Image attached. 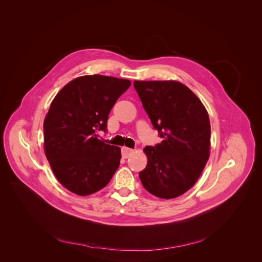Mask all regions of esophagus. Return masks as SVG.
<instances>
[{
    "label": "esophagus",
    "instance_id": "esophagus-1",
    "mask_svg": "<svg viewBox=\"0 0 262 262\" xmlns=\"http://www.w3.org/2000/svg\"><path fill=\"white\" fill-rule=\"evenodd\" d=\"M133 151L134 150L128 148V147H122V156L124 158H128L133 153Z\"/></svg>",
    "mask_w": 262,
    "mask_h": 262
}]
</instances>
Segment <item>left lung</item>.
I'll use <instances>...</instances> for the list:
<instances>
[{"mask_svg":"<svg viewBox=\"0 0 262 262\" xmlns=\"http://www.w3.org/2000/svg\"><path fill=\"white\" fill-rule=\"evenodd\" d=\"M144 110L163 140L146 146L139 178L160 199L184 194L200 178L210 156L211 125L201 100L177 80H134Z\"/></svg>","mask_w":262,"mask_h":262,"instance_id":"obj_1","label":"left lung"}]
</instances>
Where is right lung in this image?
<instances>
[{
  "instance_id": "right-lung-1",
  "label": "right lung",
  "mask_w": 262,
  "mask_h": 262,
  "mask_svg": "<svg viewBox=\"0 0 262 262\" xmlns=\"http://www.w3.org/2000/svg\"><path fill=\"white\" fill-rule=\"evenodd\" d=\"M131 81L107 75L78 76L50 104L43 123L44 152L57 181L84 196L106 187L119 167L121 148L98 139Z\"/></svg>"
}]
</instances>
